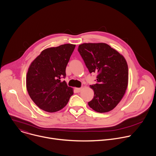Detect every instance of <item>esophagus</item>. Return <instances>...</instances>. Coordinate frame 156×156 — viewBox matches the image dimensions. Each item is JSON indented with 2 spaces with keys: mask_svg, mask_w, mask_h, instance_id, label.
Masks as SVG:
<instances>
[{
  "mask_svg": "<svg viewBox=\"0 0 156 156\" xmlns=\"http://www.w3.org/2000/svg\"><path fill=\"white\" fill-rule=\"evenodd\" d=\"M81 87H79V88L76 87V88H75V91H76L77 93H80V92L81 91Z\"/></svg>",
  "mask_w": 156,
  "mask_h": 156,
  "instance_id": "34e87169",
  "label": "esophagus"
}]
</instances>
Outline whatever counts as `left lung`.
Instances as JSON below:
<instances>
[{
  "instance_id": "8db88e82",
  "label": "left lung",
  "mask_w": 156,
  "mask_h": 156,
  "mask_svg": "<svg viewBox=\"0 0 156 156\" xmlns=\"http://www.w3.org/2000/svg\"><path fill=\"white\" fill-rule=\"evenodd\" d=\"M89 72L97 73V83L90 85L93 99L88 105L96 112L114 109L123 97L128 83L124 57L105 43H83L78 49Z\"/></svg>"
}]
</instances>
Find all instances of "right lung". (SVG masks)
I'll list each match as a JSON object with an SVG mask.
<instances>
[{
    "instance_id": "1",
    "label": "right lung",
    "mask_w": 156,
    "mask_h": 156,
    "mask_svg": "<svg viewBox=\"0 0 156 156\" xmlns=\"http://www.w3.org/2000/svg\"><path fill=\"white\" fill-rule=\"evenodd\" d=\"M75 45L65 44L41 52L31 63L27 75V89L41 109L55 112L63 108L73 94V88L62 78Z\"/></svg>"
}]
</instances>
